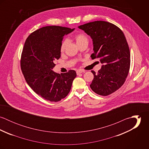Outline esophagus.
Wrapping results in <instances>:
<instances>
[{"instance_id": "1", "label": "esophagus", "mask_w": 149, "mask_h": 149, "mask_svg": "<svg viewBox=\"0 0 149 149\" xmlns=\"http://www.w3.org/2000/svg\"><path fill=\"white\" fill-rule=\"evenodd\" d=\"M85 70H83V69H79L76 71V73H77V74H79L80 73H85Z\"/></svg>"}]
</instances>
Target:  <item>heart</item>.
I'll return each instance as SVG.
<instances>
[{
    "mask_svg": "<svg viewBox=\"0 0 149 149\" xmlns=\"http://www.w3.org/2000/svg\"><path fill=\"white\" fill-rule=\"evenodd\" d=\"M74 39L77 45H79L82 43H88V39L87 37L85 36L84 34H83V33H79V34H76L74 37ZM67 45H68V40H65L63 41V42L61 45L60 50L61 52H63L65 50Z\"/></svg>",
    "mask_w": 149,
    "mask_h": 149,
    "instance_id": "b5f03b06",
    "label": "heart"
}]
</instances>
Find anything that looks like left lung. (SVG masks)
Returning a JSON list of instances; mask_svg holds the SVG:
<instances>
[{"instance_id": "obj_1", "label": "left lung", "mask_w": 149, "mask_h": 149, "mask_svg": "<svg viewBox=\"0 0 149 149\" xmlns=\"http://www.w3.org/2000/svg\"><path fill=\"white\" fill-rule=\"evenodd\" d=\"M93 43L92 59L99 58L101 69L94 75L90 87L96 93L107 96L119 89L126 81L130 66V52L123 31L115 24L97 21L78 27Z\"/></svg>"}]
</instances>
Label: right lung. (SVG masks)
Returning <instances> with one entry per match:
<instances>
[{
  "label": "right lung",
  "instance_id": "right-lung-1",
  "mask_svg": "<svg viewBox=\"0 0 149 149\" xmlns=\"http://www.w3.org/2000/svg\"><path fill=\"white\" fill-rule=\"evenodd\" d=\"M74 29L51 26L32 33L26 39L22 53L21 66L30 88L45 100L57 102L69 93L76 77L75 70L61 74L53 70L61 57L60 47L65 35Z\"/></svg>",
  "mask_w": 149,
  "mask_h": 149
}]
</instances>
